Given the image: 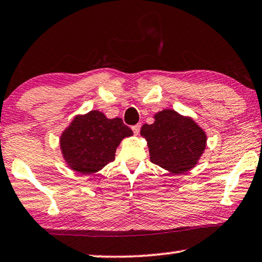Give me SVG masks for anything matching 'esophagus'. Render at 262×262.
<instances>
[{
	"mask_svg": "<svg viewBox=\"0 0 262 262\" xmlns=\"http://www.w3.org/2000/svg\"><path fill=\"white\" fill-rule=\"evenodd\" d=\"M140 128H141V124H140V123L135 124V126L132 127V129H133V132H134L135 135H138L139 133H140Z\"/></svg>",
	"mask_w": 262,
	"mask_h": 262,
	"instance_id": "esophagus-1",
	"label": "esophagus"
}]
</instances>
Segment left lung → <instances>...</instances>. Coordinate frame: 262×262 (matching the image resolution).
<instances>
[{
	"label": "left lung",
	"mask_w": 262,
	"mask_h": 262,
	"mask_svg": "<svg viewBox=\"0 0 262 262\" xmlns=\"http://www.w3.org/2000/svg\"><path fill=\"white\" fill-rule=\"evenodd\" d=\"M140 133L147 141L150 161L175 174L194 168L206 149L205 130L193 118L174 109L156 113L154 122L143 124Z\"/></svg>",
	"instance_id": "8db88e82"
}]
</instances>
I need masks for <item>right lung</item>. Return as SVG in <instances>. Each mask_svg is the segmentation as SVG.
<instances>
[{"label":"right lung","mask_w":262,"mask_h":262,"mask_svg":"<svg viewBox=\"0 0 262 262\" xmlns=\"http://www.w3.org/2000/svg\"><path fill=\"white\" fill-rule=\"evenodd\" d=\"M132 135L121 118L108 119L99 111L79 114L60 136L62 158L74 171L97 173L114 160L121 141Z\"/></svg>","instance_id":"obj_1"}]
</instances>
